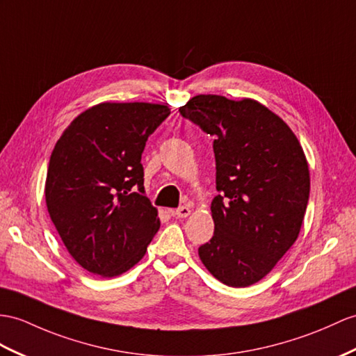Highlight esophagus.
<instances>
[{"label":"esophagus","instance_id":"obj_1","mask_svg":"<svg viewBox=\"0 0 356 356\" xmlns=\"http://www.w3.org/2000/svg\"><path fill=\"white\" fill-rule=\"evenodd\" d=\"M190 207H187V205H183V207H179V208H177V210H172V216L173 218H178V219H183V218H187V216L190 214Z\"/></svg>","mask_w":356,"mask_h":356}]
</instances>
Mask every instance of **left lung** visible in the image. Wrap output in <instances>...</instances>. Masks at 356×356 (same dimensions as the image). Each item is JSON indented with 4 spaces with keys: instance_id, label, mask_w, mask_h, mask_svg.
<instances>
[{
    "instance_id": "left-lung-1",
    "label": "left lung",
    "mask_w": 356,
    "mask_h": 356,
    "mask_svg": "<svg viewBox=\"0 0 356 356\" xmlns=\"http://www.w3.org/2000/svg\"><path fill=\"white\" fill-rule=\"evenodd\" d=\"M179 113L214 136V236L199 258L216 280L248 287L299 236L309 197L305 154L290 127L254 99L197 95Z\"/></svg>"
}]
</instances>
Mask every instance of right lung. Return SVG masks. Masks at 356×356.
Wrapping results in <instances>:
<instances>
[{
    "instance_id": "right-lung-1",
    "label": "right lung",
    "mask_w": 356,
    "mask_h": 356,
    "mask_svg": "<svg viewBox=\"0 0 356 356\" xmlns=\"http://www.w3.org/2000/svg\"><path fill=\"white\" fill-rule=\"evenodd\" d=\"M169 115L160 104L102 102L76 116L57 140L45 183L48 213L88 272L106 278L127 272L159 231L140 160Z\"/></svg>"
}]
</instances>
